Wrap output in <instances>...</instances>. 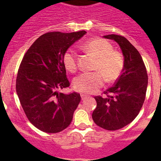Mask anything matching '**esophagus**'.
<instances>
[{
  "instance_id": "obj_1",
  "label": "esophagus",
  "mask_w": 161,
  "mask_h": 161,
  "mask_svg": "<svg viewBox=\"0 0 161 161\" xmlns=\"http://www.w3.org/2000/svg\"><path fill=\"white\" fill-rule=\"evenodd\" d=\"M87 97H88V96L87 95H85V94H81V98H82V100H85Z\"/></svg>"
}]
</instances>
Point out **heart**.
Listing matches in <instances>:
<instances>
[{
	"mask_svg": "<svg viewBox=\"0 0 161 161\" xmlns=\"http://www.w3.org/2000/svg\"><path fill=\"white\" fill-rule=\"evenodd\" d=\"M82 49L91 53L96 61L93 72L79 75L73 81L75 90L84 94L94 93L107 82H115L122 74L125 59L122 53L114 50L111 43L101 38H95L82 45ZM63 64L67 71L75 72L77 69V54L72 49H68L62 57Z\"/></svg>",
	"mask_w": 161,
	"mask_h": 161,
	"instance_id": "obj_1",
	"label": "heart"
}]
</instances>
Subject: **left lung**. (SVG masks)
Listing matches in <instances>:
<instances>
[{
    "mask_svg": "<svg viewBox=\"0 0 161 161\" xmlns=\"http://www.w3.org/2000/svg\"><path fill=\"white\" fill-rule=\"evenodd\" d=\"M119 44L125 58V68L114 86L95 97L97 108L92 112L94 122L102 129L114 131L125 127L136 118L146 98L148 75L139 52L124 36H104Z\"/></svg>",
    "mask_w": 161,
    "mask_h": 161,
    "instance_id": "left-lung-1",
    "label": "left lung"
}]
</instances>
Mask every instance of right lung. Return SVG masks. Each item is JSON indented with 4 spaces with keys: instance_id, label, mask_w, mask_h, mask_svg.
<instances>
[{
    "instance_id": "right-lung-1",
    "label": "right lung",
    "mask_w": 161,
    "mask_h": 161,
    "mask_svg": "<svg viewBox=\"0 0 161 161\" xmlns=\"http://www.w3.org/2000/svg\"><path fill=\"white\" fill-rule=\"evenodd\" d=\"M86 32H50L31 45L22 60L16 92L29 121L40 130L57 133L65 129L81 100L80 94L58 90L70 86L62 57Z\"/></svg>"
}]
</instances>
